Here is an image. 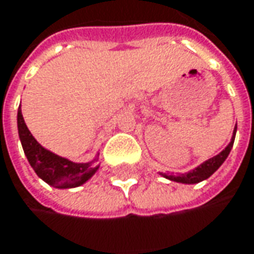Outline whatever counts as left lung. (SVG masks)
<instances>
[{"instance_id": "left-lung-1", "label": "left lung", "mask_w": 254, "mask_h": 254, "mask_svg": "<svg viewBox=\"0 0 254 254\" xmlns=\"http://www.w3.org/2000/svg\"><path fill=\"white\" fill-rule=\"evenodd\" d=\"M235 134H237V126H235V130H234V135L231 138V142L228 144V146L220 152L217 156L211 157L209 160H206L204 163H202L199 167H196L195 170L190 171L187 174H181V176H166L164 177L169 178V180H173V181H177V183H184V184H196L203 181L206 178H209L217 170L218 167L224 163V160L227 159V156L230 155L231 149H232V145H234V141H235Z\"/></svg>"}]
</instances>
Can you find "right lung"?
Masks as SVG:
<instances>
[{
	"mask_svg": "<svg viewBox=\"0 0 254 254\" xmlns=\"http://www.w3.org/2000/svg\"><path fill=\"white\" fill-rule=\"evenodd\" d=\"M17 130L24 155L36 174L47 184L57 188H73L84 184L98 170L94 162L91 163H73L67 159L59 157L44 149L37 142L24 123L22 110H17Z\"/></svg>",
	"mask_w": 254,
	"mask_h": 254,
	"instance_id": "right-lung-1",
	"label": "right lung"
}]
</instances>
